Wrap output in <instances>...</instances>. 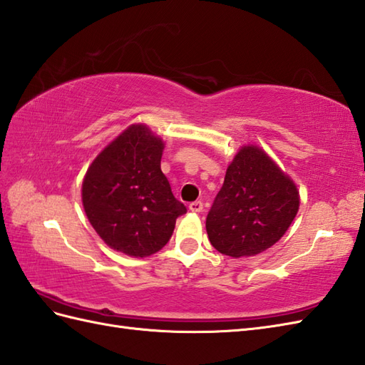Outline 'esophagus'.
<instances>
[{"label": "esophagus", "instance_id": "34e87169", "mask_svg": "<svg viewBox=\"0 0 365 365\" xmlns=\"http://www.w3.org/2000/svg\"><path fill=\"white\" fill-rule=\"evenodd\" d=\"M203 210V203L200 200H195L190 203V211L192 212H200Z\"/></svg>", "mask_w": 365, "mask_h": 365}]
</instances>
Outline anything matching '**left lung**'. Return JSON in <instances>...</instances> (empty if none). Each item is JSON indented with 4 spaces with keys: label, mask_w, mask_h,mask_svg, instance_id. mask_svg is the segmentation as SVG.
<instances>
[{
    "label": "left lung",
    "mask_w": 365,
    "mask_h": 365,
    "mask_svg": "<svg viewBox=\"0 0 365 365\" xmlns=\"http://www.w3.org/2000/svg\"><path fill=\"white\" fill-rule=\"evenodd\" d=\"M297 210L293 180L262 149L244 146L228 166L207 216L210 242L225 256L259 255L285 235Z\"/></svg>",
    "instance_id": "obj_1"
}]
</instances>
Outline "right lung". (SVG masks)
<instances>
[{
    "instance_id": "add662e5",
    "label": "right lung",
    "mask_w": 365,
    "mask_h": 365,
    "mask_svg": "<svg viewBox=\"0 0 365 365\" xmlns=\"http://www.w3.org/2000/svg\"><path fill=\"white\" fill-rule=\"evenodd\" d=\"M163 142L133 125L92 162L83 180L85 212L97 235L128 256L146 257L171 239L186 207L160 170Z\"/></svg>"
}]
</instances>
